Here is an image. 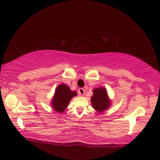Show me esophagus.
<instances>
[{
    "label": "esophagus",
    "instance_id": "esophagus-1",
    "mask_svg": "<svg viewBox=\"0 0 160 160\" xmlns=\"http://www.w3.org/2000/svg\"><path fill=\"white\" fill-rule=\"evenodd\" d=\"M78 92H79L80 95H84V94H85V90H84L83 88H80L79 90H78Z\"/></svg>",
    "mask_w": 160,
    "mask_h": 160
}]
</instances>
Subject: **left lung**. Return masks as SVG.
I'll return each instance as SVG.
<instances>
[{
  "instance_id": "1",
  "label": "left lung",
  "mask_w": 160,
  "mask_h": 160,
  "mask_svg": "<svg viewBox=\"0 0 160 160\" xmlns=\"http://www.w3.org/2000/svg\"><path fill=\"white\" fill-rule=\"evenodd\" d=\"M93 95L91 97V103L94 109L99 113L104 112L111 106V99L107 94V89L100 87L93 90Z\"/></svg>"
}]
</instances>
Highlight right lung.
Returning <instances> with one entry per match:
<instances>
[{"instance_id": "obj_1", "label": "right lung", "mask_w": 160, "mask_h": 160, "mask_svg": "<svg viewBox=\"0 0 160 160\" xmlns=\"http://www.w3.org/2000/svg\"><path fill=\"white\" fill-rule=\"evenodd\" d=\"M75 91L70 90V88L65 84H61L55 90V93L51 102L53 109L58 113L63 112L72 97L77 96Z\"/></svg>"}]
</instances>
